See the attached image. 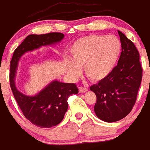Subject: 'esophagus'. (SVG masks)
Wrapping results in <instances>:
<instances>
[{"instance_id":"34e87169","label":"esophagus","mask_w":150,"mask_h":150,"mask_svg":"<svg viewBox=\"0 0 150 150\" xmlns=\"http://www.w3.org/2000/svg\"><path fill=\"white\" fill-rule=\"evenodd\" d=\"M88 91V88L86 87H83V86H80L79 88V91L80 93H83V92H86V91Z\"/></svg>"}]
</instances>
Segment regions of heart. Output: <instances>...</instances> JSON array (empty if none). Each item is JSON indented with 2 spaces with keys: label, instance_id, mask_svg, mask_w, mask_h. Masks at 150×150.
<instances>
[{
  "label": "heart",
  "instance_id": "b5f03b06",
  "mask_svg": "<svg viewBox=\"0 0 150 150\" xmlns=\"http://www.w3.org/2000/svg\"><path fill=\"white\" fill-rule=\"evenodd\" d=\"M70 52L72 61L64 62L69 75L76 77L83 66L86 76L98 82L109 76L116 66L121 43L114 36L89 35L76 41Z\"/></svg>",
  "mask_w": 150,
  "mask_h": 150
}]
</instances>
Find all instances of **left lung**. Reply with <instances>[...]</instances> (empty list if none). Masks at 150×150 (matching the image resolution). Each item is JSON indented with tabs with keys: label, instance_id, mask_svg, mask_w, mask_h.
<instances>
[{
	"label": "left lung",
	"instance_id": "left-lung-1",
	"mask_svg": "<svg viewBox=\"0 0 150 150\" xmlns=\"http://www.w3.org/2000/svg\"><path fill=\"white\" fill-rule=\"evenodd\" d=\"M118 33L122 52L117 65L107 78L90 87L97 97L95 114L107 122L119 121L132 111L142 80L138 50L123 33Z\"/></svg>",
	"mask_w": 150,
	"mask_h": 150
}]
</instances>
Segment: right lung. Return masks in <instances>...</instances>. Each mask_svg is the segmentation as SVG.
<instances>
[{"mask_svg":"<svg viewBox=\"0 0 150 150\" xmlns=\"http://www.w3.org/2000/svg\"><path fill=\"white\" fill-rule=\"evenodd\" d=\"M64 37L58 32L28 35L16 49L10 62V83L14 98L26 119L40 128H51L62 121L68 108L67 99L72 94H77L78 88L74 83L54 80L34 96L24 95L15 83L18 61L27 52L59 43Z\"/></svg>","mask_w":150,"mask_h":150,"instance_id":"add662e5","label":"right lung"}]
</instances>
